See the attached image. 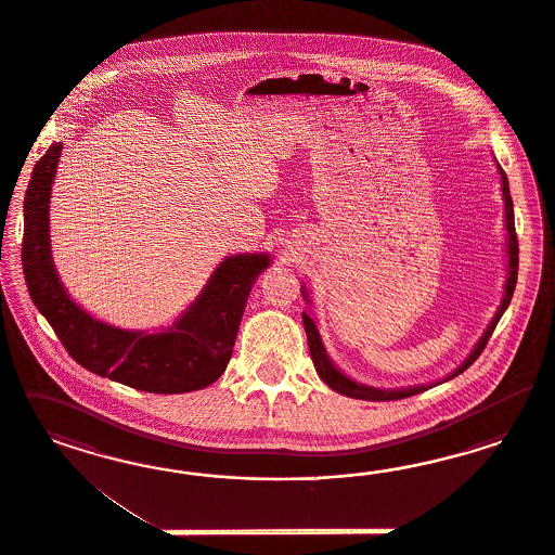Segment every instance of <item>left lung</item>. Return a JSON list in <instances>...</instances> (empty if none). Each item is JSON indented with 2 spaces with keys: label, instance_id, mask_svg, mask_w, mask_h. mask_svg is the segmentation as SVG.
Wrapping results in <instances>:
<instances>
[{
  "label": "left lung",
  "instance_id": "obj_1",
  "mask_svg": "<svg viewBox=\"0 0 555 555\" xmlns=\"http://www.w3.org/2000/svg\"><path fill=\"white\" fill-rule=\"evenodd\" d=\"M499 172H501V183H503V199H504V228H506V254H508V276H506V283H504V297L496 315L490 321V325L487 327V332L482 334V337L478 339V344L474 346L470 356L466 358V362L448 376L443 380H452L457 374H462L464 370L470 369L472 364L476 362V358L482 353V350L487 348L488 339L492 336L496 323L503 318L508 302L513 299V293H515V285H517V272H519V240H517V232H515V211H513V199H511V193H508V181H506V175H504L503 168L499 165ZM302 297L307 299V291L302 288ZM302 325H305V334H307V344H309V353H311V360H313V366L318 370L321 380L330 388H334L339 395H346L350 399H362V401H399V399H406V397H413V395H420L427 388L437 387L441 383H431V385H421V387H409V388H374L366 387V385H358L352 378H348L344 372L334 366V362L330 360V356L325 353L323 348V341H321L320 330L315 325V321L311 320L307 313H302Z\"/></svg>",
  "mask_w": 555,
  "mask_h": 555
}]
</instances>
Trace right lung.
<instances>
[{
  "label": "right lung",
  "instance_id": "1",
  "mask_svg": "<svg viewBox=\"0 0 555 555\" xmlns=\"http://www.w3.org/2000/svg\"><path fill=\"white\" fill-rule=\"evenodd\" d=\"M61 149V142L52 144L36 163L24 199L22 264L36 309L68 356L93 374L156 395L209 387L232 358L248 295L258 274L269 269V254L228 256L195 302L158 334L93 320L68 297L52 264L49 205Z\"/></svg>",
  "mask_w": 555,
  "mask_h": 555
}]
</instances>
